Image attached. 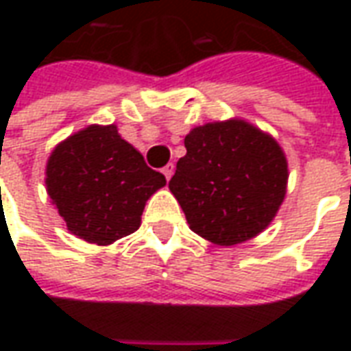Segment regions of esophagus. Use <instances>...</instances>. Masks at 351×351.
Masks as SVG:
<instances>
[{"instance_id":"obj_1","label":"esophagus","mask_w":351,"mask_h":351,"mask_svg":"<svg viewBox=\"0 0 351 351\" xmlns=\"http://www.w3.org/2000/svg\"><path fill=\"white\" fill-rule=\"evenodd\" d=\"M161 173L165 175V178H167V180H171V176H173V173H175V165H173V163H167L165 167L161 169Z\"/></svg>"}]
</instances>
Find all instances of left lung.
I'll return each instance as SVG.
<instances>
[{"mask_svg":"<svg viewBox=\"0 0 351 351\" xmlns=\"http://www.w3.org/2000/svg\"><path fill=\"white\" fill-rule=\"evenodd\" d=\"M169 182L191 231L221 246L261 233L286 195L287 163L278 143L243 120L191 130Z\"/></svg>","mask_w":351,"mask_h":351,"instance_id":"8db88e82","label":"left lung"}]
</instances>
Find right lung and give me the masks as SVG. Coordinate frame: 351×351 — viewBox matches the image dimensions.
<instances>
[{
    "mask_svg": "<svg viewBox=\"0 0 351 351\" xmlns=\"http://www.w3.org/2000/svg\"><path fill=\"white\" fill-rule=\"evenodd\" d=\"M165 176L120 135L116 125H90L56 146L47 190L73 235L110 244L141 226L148 197Z\"/></svg>",
    "mask_w": 351,
    "mask_h": 351,
    "instance_id": "1",
    "label": "right lung"
}]
</instances>
